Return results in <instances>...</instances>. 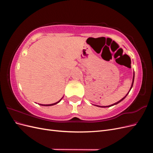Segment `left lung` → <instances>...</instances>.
I'll return each instance as SVG.
<instances>
[{
    "label": "left lung",
    "instance_id": "left-lung-1",
    "mask_svg": "<svg viewBox=\"0 0 153 153\" xmlns=\"http://www.w3.org/2000/svg\"><path fill=\"white\" fill-rule=\"evenodd\" d=\"M134 78H135V73L133 72V81H132V84H131V87H130V89H129V92H128L127 93V94L123 98H122L121 100H119V101H117V102H116V103H114V104H112V105H109V106H99V105H96L97 106H99V107H102V108H106V107H110V106H114V105H117V104H118L119 103H120L121 102V101H122L125 98H126V97L127 96V95L128 94V93L129 92V91H130V90L131 89V88H132V87H133V82H134Z\"/></svg>",
    "mask_w": 153,
    "mask_h": 153
}]
</instances>
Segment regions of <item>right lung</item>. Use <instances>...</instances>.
Listing matches in <instances>:
<instances>
[{
	"mask_svg": "<svg viewBox=\"0 0 153 153\" xmlns=\"http://www.w3.org/2000/svg\"><path fill=\"white\" fill-rule=\"evenodd\" d=\"M62 98H63V97H62ZM62 98L61 99V100H60L59 101H57V102H56V103H52V104H49V105H43V104H39V105H42V106H52V105H56V104H57V103H59V102H60V101H61V100L62 99Z\"/></svg>",
	"mask_w": 153,
	"mask_h": 153,
	"instance_id": "add662e5",
	"label": "right lung"
}]
</instances>
